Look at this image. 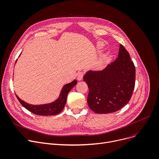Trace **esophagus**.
<instances>
[{
  "label": "esophagus",
  "mask_w": 159,
  "mask_h": 159,
  "mask_svg": "<svg viewBox=\"0 0 159 159\" xmlns=\"http://www.w3.org/2000/svg\"><path fill=\"white\" fill-rule=\"evenodd\" d=\"M83 76H84V73L83 72H82V71L79 72L77 73V80H81L82 79V78H83Z\"/></svg>",
  "instance_id": "esophagus-1"
}]
</instances>
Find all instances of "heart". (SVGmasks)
<instances>
[{"label":"heart","instance_id":"1","mask_svg":"<svg viewBox=\"0 0 159 159\" xmlns=\"http://www.w3.org/2000/svg\"><path fill=\"white\" fill-rule=\"evenodd\" d=\"M99 48H102V45H100L98 46ZM107 56H102L100 57V59L97 62V67L98 68H102L104 67V66L105 65V64L107 63Z\"/></svg>","mask_w":159,"mask_h":159}]
</instances>
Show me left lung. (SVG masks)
Wrapping results in <instances>:
<instances>
[{"label":"left lung","mask_w":159,"mask_h":159,"mask_svg":"<svg viewBox=\"0 0 159 159\" xmlns=\"http://www.w3.org/2000/svg\"><path fill=\"white\" fill-rule=\"evenodd\" d=\"M83 79L89 88V108L98 114L112 113L130 100L135 87V69L129 53L120 45L115 61L102 71L89 70Z\"/></svg>","instance_id":"left-lung-1"}]
</instances>
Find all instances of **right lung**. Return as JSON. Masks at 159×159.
I'll return each instance as SVG.
<instances>
[{
	"mask_svg": "<svg viewBox=\"0 0 159 159\" xmlns=\"http://www.w3.org/2000/svg\"><path fill=\"white\" fill-rule=\"evenodd\" d=\"M77 83V81L75 79L71 82L65 84L62 87L61 93L59 94L57 99L51 103L41 104V105H32L29 104L25 101L21 100L17 95L16 96L23 106L35 114L40 115V116H52L56 115L60 113L62 109H64L65 105L66 102L67 97L68 93L71 91V89L75 86Z\"/></svg>",
	"mask_w": 159,
	"mask_h": 159,
	"instance_id": "1",
	"label": "right lung"
}]
</instances>
